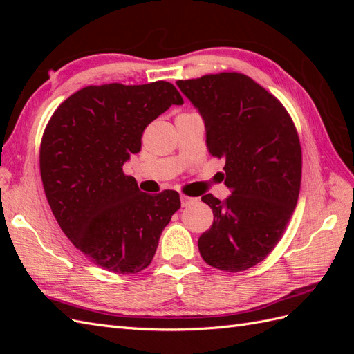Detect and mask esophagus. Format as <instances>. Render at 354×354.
Returning <instances> with one entry per match:
<instances>
[{
    "instance_id": "34e87169",
    "label": "esophagus",
    "mask_w": 354,
    "mask_h": 354,
    "mask_svg": "<svg viewBox=\"0 0 354 354\" xmlns=\"http://www.w3.org/2000/svg\"><path fill=\"white\" fill-rule=\"evenodd\" d=\"M180 199H181V205H183V207H187V205H190L192 202H195V201H196V198L186 196V195H181V196H180Z\"/></svg>"
}]
</instances>
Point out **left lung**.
<instances>
[{
  "mask_svg": "<svg viewBox=\"0 0 354 354\" xmlns=\"http://www.w3.org/2000/svg\"><path fill=\"white\" fill-rule=\"evenodd\" d=\"M205 122L207 147L223 158L226 201L203 195L214 214L198 241L202 259L224 272L263 261L279 242L301 183V146L282 103L236 72L177 81Z\"/></svg>",
  "mask_w": 354,
  "mask_h": 354,
  "instance_id": "8db88e82",
  "label": "left lung"
}]
</instances>
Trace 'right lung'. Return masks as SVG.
<instances>
[{"mask_svg":"<svg viewBox=\"0 0 354 354\" xmlns=\"http://www.w3.org/2000/svg\"><path fill=\"white\" fill-rule=\"evenodd\" d=\"M171 104L183 97L167 81L90 85L63 102L46 127L39 169L50 208L69 241L104 270L146 269L180 208L177 192L143 194L122 171L140 152L145 128Z\"/></svg>","mask_w":354,"mask_h":354,"instance_id":"obj_1","label":"right lung"}]
</instances>
